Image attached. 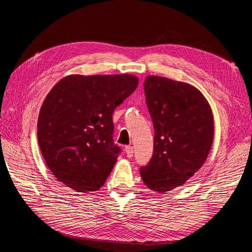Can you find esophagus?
<instances>
[{"label":"esophagus","mask_w":252,"mask_h":252,"mask_svg":"<svg viewBox=\"0 0 252 252\" xmlns=\"http://www.w3.org/2000/svg\"><path fill=\"white\" fill-rule=\"evenodd\" d=\"M125 152L127 158H132L133 157V147L132 146H126L125 147Z\"/></svg>","instance_id":"esophagus-1"}]
</instances>
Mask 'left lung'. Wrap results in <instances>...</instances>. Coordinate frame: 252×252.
Wrapping results in <instances>:
<instances>
[{
	"label": "left lung",
	"mask_w": 252,
	"mask_h": 252,
	"mask_svg": "<svg viewBox=\"0 0 252 252\" xmlns=\"http://www.w3.org/2000/svg\"><path fill=\"white\" fill-rule=\"evenodd\" d=\"M144 90L155 142L150 162L140 173L149 189L165 193L185 184L205 163L215 131L212 110L188 83L148 75Z\"/></svg>",
	"instance_id": "8db88e82"
}]
</instances>
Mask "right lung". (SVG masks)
I'll list each match as a JSON object with an SVG mask.
<instances>
[{
  "mask_svg": "<svg viewBox=\"0 0 252 252\" xmlns=\"http://www.w3.org/2000/svg\"><path fill=\"white\" fill-rule=\"evenodd\" d=\"M138 84L128 73L70 74L53 86L37 119V142L59 182L78 192L104 185L121 152L112 140V113Z\"/></svg>",
  "mask_w": 252,
  "mask_h": 252,
  "instance_id": "right-lung-1",
  "label": "right lung"
}]
</instances>
